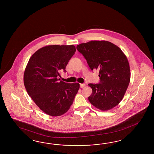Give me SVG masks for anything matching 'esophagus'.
<instances>
[{
  "label": "esophagus",
  "instance_id": "1",
  "mask_svg": "<svg viewBox=\"0 0 154 154\" xmlns=\"http://www.w3.org/2000/svg\"><path fill=\"white\" fill-rule=\"evenodd\" d=\"M85 86V85L84 83H81V84H80V87H81V88H83Z\"/></svg>",
  "mask_w": 154,
  "mask_h": 154
}]
</instances>
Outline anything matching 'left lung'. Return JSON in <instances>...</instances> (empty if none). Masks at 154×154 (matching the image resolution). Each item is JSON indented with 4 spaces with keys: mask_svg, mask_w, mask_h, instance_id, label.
Here are the masks:
<instances>
[{
    "mask_svg": "<svg viewBox=\"0 0 154 154\" xmlns=\"http://www.w3.org/2000/svg\"><path fill=\"white\" fill-rule=\"evenodd\" d=\"M77 49L86 59L92 71H99L100 83H89L88 100L103 111L114 108L123 99L128 87L131 73L128 59L121 49L107 41L80 44Z\"/></svg>",
    "mask_w": 154,
    "mask_h": 154,
    "instance_id": "1",
    "label": "left lung"
}]
</instances>
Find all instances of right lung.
<instances>
[{"mask_svg": "<svg viewBox=\"0 0 154 154\" xmlns=\"http://www.w3.org/2000/svg\"><path fill=\"white\" fill-rule=\"evenodd\" d=\"M75 50L72 45L46 46L31 57L26 67V91L38 107L50 116L66 113L79 91V83H66L58 79Z\"/></svg>", "mask_w": 154, "mask_h": 154, "instance_id": "add662e5", "label": "right lung"}]
</instances>
